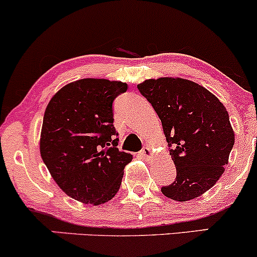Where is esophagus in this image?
Wrapping results in <instances>:
<instances>
[{"label":"esophagus","instance_id":"obj_1","mask_svg":"<svg viewBox=\"0 0 257 257\" xmlns=\"http://www.w3.org/2000/svg\"><path fill=\"white\" fill-rule=\"evenodd\" d=\"M140 155H141V157L143 158H145L146 161H151V159L153 158V151H152V149L151 147H144L143 149V151L140 152Z\"/></svg>","mask_w":257,"mask_h":257}]
</instances>
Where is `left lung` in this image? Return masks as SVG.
Instances as JSON below:
<instances>
[{
    "mask_svg": "<svg viewBox=\"0 0 257 257\" xmlns=\"http://www.w3.org/2000/svg\"><path fill=\"white\" fill-rule=\"evenodd\" d=\"M139 90L157 112L176 179L162 187L168 198L187 202L216 184L228 164L234 131L228 112L211 91L180 77L146 79Z\"/></svg>",
    "mask_w": 257,
    "mask_h": 257,
    "instance_id": "left-lung-1",
    "label": "left lung"
}]
</instances>
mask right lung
<instances>
[{"mask_svg":"<svg viewBox=\"0 0 257 257\" xmlns=\"http://www.w3.org/2000/svg\"><path fill=\"white\" fill-rule=\"evenodd\" d=\"M125 90L124 82L82 78L64 85L47 105L41 157L61 191L84 204L113 198L133 159L113 138L112 102Z\"/></svg>","mask_w":257,"mask_h":257,"instance_id":"1","label":"right lung"}]
</instances>
